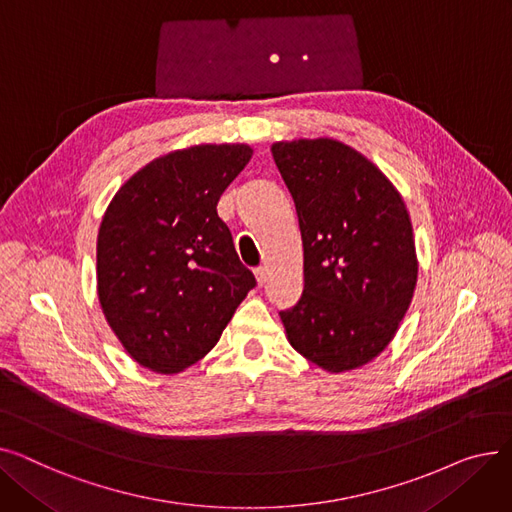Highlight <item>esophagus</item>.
<instances>
[{
    "label": "esophagus",
    "instance_id": "34e87169",
    "mask_svg": "<svg viewBox=\"0 0 512 512\" xmlns=\"http://www.w3.org/2000/svg\"><path fill=\"white\" fill-rule=\"evenodd\" d=\"M255 280H257V284H259V286H263V284H265L267 274H265L263 267H259V270H255Z\"/></svg>",
    "mask_w": 512,
    "mask_h": 512
}]
</instances>
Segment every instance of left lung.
<instances>
[{
    "mask_svg": "<svg viewBox=\"0 0 512 512\" xmlns=\"http://www.w3.org/2000/svg\"><path fill=\"white\" fill-rule=\"evenodd\" d=\"M299 215L301 301L282 311L290 346L330 373L353 371L392 342L417 286L405 201L388 176L336 139L272 145Z\"/></svg>",
    "mask_w": 512,
    "mask_h": 512,
    "instance_id": "8db88e82",
    "label": "left lung"
}]
</instances>
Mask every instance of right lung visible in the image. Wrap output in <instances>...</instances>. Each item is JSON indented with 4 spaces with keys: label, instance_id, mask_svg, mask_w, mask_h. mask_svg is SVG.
<instances>
[{
    "label": "right lung",
    "instance_id": "1",
    "mask_svg": "<svg viewBox=\"0 0 512 512\" xmlns=\"http://www.w3.org/2000/svg\"><path fill=\"white\" fill-rule=\"evenodd\" d=\"M251 155L245 143L170 151L134 172L103 213L99 305L124 351L155 373L203 359L257 284L218 215Z\"/></svg>",
    "mask_w": 512,
    "mask_h": 512
}]
</instances>
